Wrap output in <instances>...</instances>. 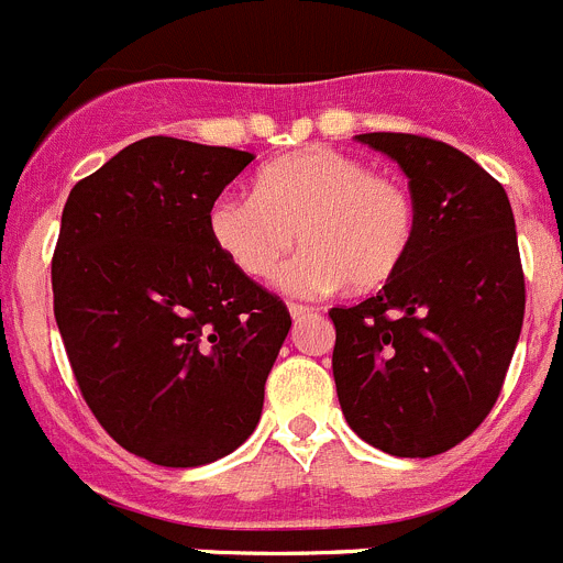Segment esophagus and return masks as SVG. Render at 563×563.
I'll return each mask as SVG.
<instances>
[{
	"label": "esophagus",
	"mask_w": 563,
	"mask_h": 563,
	"mask_svg": "<svg viewBox=\"0 0 563 563\" xmlns=\"http://www.w3.org/2000/svg\"><path fill=\"white\" fill-rule=\"evenodd\" d=\"M288 313H291L294 319H302V317H308V313H311V308L302 306V302H291V306H288Z\"/></svg>",
	"instance_id": "esophagus-1"
}]
</instances>
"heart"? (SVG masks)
Wrapping results in <instances>:
<instances>
[{"label": "heart", "instance_id": "obj_1", "mask_svg": "<svg viewBox=\"0 0 563 563\" xmlns=\"http://www.w3.org/2000/svg\"><path fill=\"white\" fill-rule=\"evenodd\" d=\"M210 238L252 280H266L291 252L280 286L313 297L339 286L369 291L401 269L418 212L404 185L373 174L367 162L311 145L269 162L255 194H227L210 207Z\"/></svg>", "mask_w": 563, "mask_h": 563}]
</instances>
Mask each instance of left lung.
I'll return each instance as SVG.
<instances>
[{
  "label": "left lung",
  "instance_id": "1",
  "mask_svg": "<svg viewBox=\"0 0 563 563\" xmlns=\"http://www.w3.org/2000/svg\"><path fill=\"white\" fill-rule=\"evenodd\" d=\"M409 179L412 250L376 297L331 308L344 420L395 457H434L494 409L525 319L516 221L505 187L452 145L358 134Z\"/></svg>",
  "mask_w": 563,
  "mask_h": 563
}]
</instances>
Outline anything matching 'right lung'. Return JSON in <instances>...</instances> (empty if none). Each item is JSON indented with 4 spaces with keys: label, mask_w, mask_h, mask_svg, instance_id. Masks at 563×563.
Masks as SVG:
<instances>
[{
    "label": "right lung",
    "mask_w": 563,
    "mask_h": 563,
    "mask_svg": "<svg viewBox=\"0 0 563 563\" xmlns=\"http://www.w3.org/2000/svg\"><path fill=\"white\" fill-rule=\"evenodd\" d=\"M250 151L145 136L73 187L53 306L84 401L125 452L196 468L255 432L288 308L232 266L210 207Z\"/></svg>",
    "instance_id": "add662e5"
}]
</instances>
